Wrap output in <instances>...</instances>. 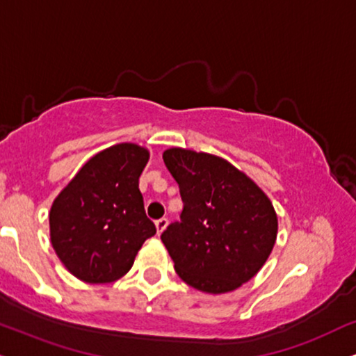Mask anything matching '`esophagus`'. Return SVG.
<instances>
[{
    "label": "esophagus",
    "instance_id": "obj_1",
    "mask_svg": "<svg viewBox=\"0 0 356 356\" xmlns=\"http://www.w3.org/2000/svg\"><path fill=\"white\" fill-rule=\"evenodd\" d=\"M155 226H156L158 234H161V232L166 229V226H168V219H166V218L158 219V221H155Z\"/></svg>",
    "mask_w": 356,
    "mask_h": 356
}]
</instances>
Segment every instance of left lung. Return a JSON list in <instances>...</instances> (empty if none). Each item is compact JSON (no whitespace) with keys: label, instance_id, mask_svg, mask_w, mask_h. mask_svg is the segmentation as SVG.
<instances>
[{"label":"left lung","instance_id":"1","mask_svg":"<svg viewBox=\"0 0 356 356\" xmlns=\"http://www.w3.org/2000/svg\"><path fill=\"white\" fill-rule=\"evenodd\" d=\"M163 161L183 200L179 221L161 234L177 274L208 293L231 292L251 280L277 238V214L266 193L209 153L170 148Z\"/></svg>","mask_w":356,"mask_h":356}]
</instances>
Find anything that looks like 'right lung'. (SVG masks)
<instances>
[{"label": "right lung", "mask_w": 356, "mask_h": 356, "mask_svg": "<svg viewBox=\"0 0 356 356\" xmlns=\"http://www.w3.org/2000/svg\"><path fill=\"white\" fill-rule=\"evenodd\" d=\"M148 156L135 143L113 145L92 156L52 203V248L77 279L89 284L120 279L156 232L138 190Z\"/></svg>", "instance_id": "add662e5"}]
</instances>
